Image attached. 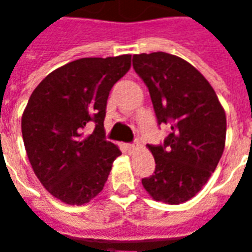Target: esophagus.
I'll use <instances>...</instances> for the list:
<instances>
[{
	"instance_id": "esophagus-1",
	"label": "esophagus",
	"mask_w": 252,
	"mask_h": 252,
	"mask_svg": "<svg viewBox=\"0 0 252 252\" xmlns=\"http://www.w3.org/2000/svg\"><path fill=\"white\" fill-rule=\"evenodd\" d=\"M126 148L128 150V151H129V153H132V151H133V150L136 148V146H135V144H126Z\"/></svg>"
}]
</instances>
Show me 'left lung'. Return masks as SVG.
I'll return each mask as SVG.
<instances>
[{"instance_id":"left-lung-1","label":"left lung","mask_w":252,"mask_h":252,"mask_svg":"<svg viewBox=\"0 0 252 252\" xmlns=\"http://www.w3.org/2000/svg\"><path fill=\"white\" fill-rule=\"evenodd\" d=\"M159 124H171L162 146L147 144L155 171L142 184L155 201L178 205L200 191L225 146L227 117L216 92L194 66L167 52L133 55Z\"/></svg>"}]
</instances>
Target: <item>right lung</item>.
Here are the masks:
<instances>
[{
	"label": "right lung",
	"instance_id": "right-lung-1",
	"mask_svg": "<svg viewBox=\"0 0 252 252\" xmlns=\"http://www.w3.org/2000/svg\"><path fill=\"white\" fill-rule=\"evenodd\" d=\"M131 68V55L82 58L50 72L31 94L21 132L41 185L68 205L101 193L120 148L106 142L105 109L110 89ZM94 124L92 135L82 129Z\"/></svg>",
	"mask_w": 252,
	"mask_h": 252
}]
</instances>
